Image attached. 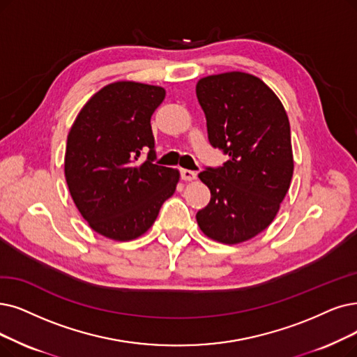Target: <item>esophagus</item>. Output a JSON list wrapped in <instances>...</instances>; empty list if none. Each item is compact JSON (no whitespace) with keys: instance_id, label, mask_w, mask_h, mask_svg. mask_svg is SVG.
<instances>
[{"instance_id":"34e87169","label":"esophagus","mask_w":357,"mask_h":357,"mask_svg":"<svg viewBox=\"0 0 357 357\" xmlns=\"http://www.w3.org/2000/svg\"><path fill=\"white\" fill-rule=\"evenodd\" d=\"M180 174H181V178H183L184 181H193V180H196V177H197L196 171H190V169H181Z\"/></svg>"}]
</instances>
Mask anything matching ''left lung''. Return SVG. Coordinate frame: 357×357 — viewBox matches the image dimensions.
Here are the masks:
<instances>
[{"label":"left lung","instance_id":"8db88e82","mask_svg":"<svg viewBox=\"0 0 357 357\" xmlns=\"http://www.w3.org/2000/svg\"><path fill=\"white\" fill-rule=\"evenodd\" d=\"M213 148L228 160L199 178L211 190L196 213L202 233L224 245H238L274 221L294 169L290 123L280 98L266 83L243 71L202 77L196 83Z\"/></svg>","mask_w":357,"mask_h":357}]
</instances>
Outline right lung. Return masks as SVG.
Returning <instances> with one entry per match:
<instances>
[{
  "instance_id": "obj_1",
  "label": "right lung",
  "mask_w": 357,
  "mask_h": 357,
  "mask_svg": "<svg viewBox=\"0 0 357 357\" xmlns=\"http://www.w3.org/2000/svg\"><path fill=\"white\" fill-rule=\"evenodd\" d=\"M165 89L120 80L99 89L79 111L67 136L64 176L80 215L114 241L144 236L162 204L176 192L180 173L153 164L151 116ZM149 150V160L138 156Z\"/></svg>"
}]
</instances>
